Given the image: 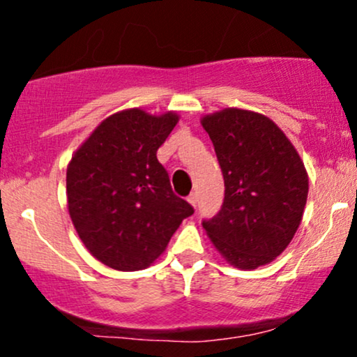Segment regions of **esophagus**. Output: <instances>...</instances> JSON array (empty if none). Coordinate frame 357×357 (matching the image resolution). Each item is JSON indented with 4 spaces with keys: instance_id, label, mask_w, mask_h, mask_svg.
Instances as JSON below:
<instances>
[{
    "instance_id": "1",
    "label": "esophagus",
    "mask_w": 357,
    "mask_h": 357,
    "mask_svg": "<svg viewBox=\"0 0 357 357\" xmlns=\"http://www.w3.org/2000/svg\"><path fill=\"white\" fill-rule=\"evenodd\" d=\"M188 203H190L191 206L195 208L196 203H198V195H196V192H191V195L188 196Z\"/></svg>"
}]
</instances>
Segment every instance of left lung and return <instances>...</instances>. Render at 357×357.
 I'll list each match as a JSON object with an SVG mask.
<instances>
[{"instance_id":"obj_1","label":"left lung","mask_w":357,"mask_h":357,"mask_svg":"<svg viewBox=\"0 0 357 357\" xmlns=\"http://www.w3.org/2000/svg\"><path fill=\"white\" fill-rule=\"evenodd\" d=\"M223 171L225 199L203 221L221 257L241 270L267 265L289 247L304 215L309 176L272 119L228 107L202 117Z\"/></svg>"}]
</instances>
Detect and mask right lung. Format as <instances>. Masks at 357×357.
Wrapping results in <instances>:
<instances>
[{
    "label": "right lung",
    "instance_id": "1",
    "mask_svg": "<svg viewBox=\"0 0 357 357\" xmlns=\"http://www.w3.org/2000/svg\"><path fill=\"white\" fill-rule=\"evenodd\" d=\"M178 121L173 110H121L104 119L68 162L72 223L92 257L110 268L149 267L195 211L171 190L155 155Z\"/></svg>",
    "mask_w": 357,
    "mask_h": 357
}]
</instances>
